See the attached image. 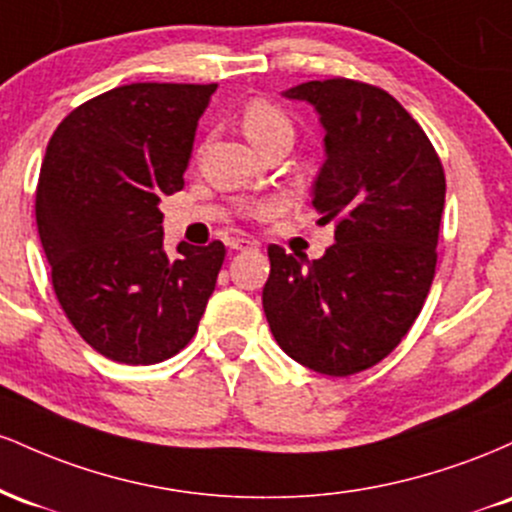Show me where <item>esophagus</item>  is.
Returning <instances> with one entry per match:
<instances>
[{
  "label": "esophagus",
  "mask_w": 512,
  "mask_h": 512,
  "mask_svg": "<svg viewBox=\"0 0 512 512\" xmlns=\"http://www.w3.org/2000/svg\"><path fill=\"white\" fill-rule=\"evenodd\" d=\"M228 245H231V250H252V248H257L255 240H250V238H231V240H228Z\"/></svg>",
  "instance_id": "esophagus-1"
}]
</instances>
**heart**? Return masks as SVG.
<instances>
[{
  "label": "heart",
  "mask_w": 512,
  "mask_h": 512,
  "mask_svg": "<svg viewBox=\"0 0 512 512\" xmlns=\"http://www.w3.org/2000/svg\"><path fill=\"white\" fill-rule=\"evenodd\" d=\"M240 125H243V132L248 134V139L257 146V149L274 142V139H291L293 142V122L289 113H286L281 105H276L264 96L250 98V101L243 105V110H240ZM267 209V202L257 207V211Z\"/></svg>",
  "instance_id": "b5f03b06"
}]
</instances>
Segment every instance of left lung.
Returning a JSON list of instances; mask_svg holds the SVG:
<instances>
[{
    "label": "left lung",
    "mask_w": 512,
    "mask_h": 512,
    "mask_svg": "<svg viewBox=\"0 0 512 512\" xmlns=\"http://www.w3.org/2000/svg\"><path fill=\"white\" fill-rule=\"evenodd\" d=\"M325 125L315 180L334 240L303 262L269 245L264 315L276 344L315 373L346 378L395 351L424 308L438 262L443 163L419 122L383 88L332 76L289 88Z\"/></svg>",
    "instance_id": "obj_1"
}]
</instances>
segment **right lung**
<instances>
[{"mask_svg":"<svg viewBox=\"0 0 512 512\" xmlns=\"http://www.w3.org/2000/svg\"><path fill=\"white\" fill-rule=\"evenodd\" d=\"M216 84H129L57 125L35 221L64 315L88 346L127 366L175 356L195 337L226 248L163 252V195L182 190L197 120Z\"/></svg>","mask_w":512,"mask_h":512,"instance_id":"1","label":"right lung"}]
</instances>
